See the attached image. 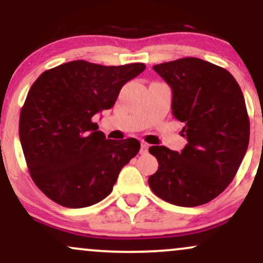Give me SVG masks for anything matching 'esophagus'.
<instances>
[{"label": "esophagus", "instance_id": "obj_1", "mask_svg": "<svg viewBox=\"0 0 263 263\" xmlns=\"http://www.w3.org/2000/svg\"><path fill=\"white\" fill-rule=\"evenodd\" d=\"M147 151H148V144H147L146 142H142V143H141V153H147Z\"/></svg>", "mask_w": 263, "mask_h": 263}]
</instances>
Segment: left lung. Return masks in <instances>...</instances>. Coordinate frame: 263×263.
Listing matches in <instances>:
<instances>
[{"instance_id": "obj_1", "label": "left lung", "mask_w": 263, "mask_h": 263, "mask_svg": "<svg viewBox=\"0 0 263 263\" xmlns=\"http://www.w3.org/2000/svg\"><path fill=\"white\" fill-rule=\"evenodd\" d=\"M172 87V112L185 123L182 152L152 146L158 171L148 178L157 197L178 206L209 203L234 179L249 147L243 93L221 66L182 58L153 66Z\"/></svg>"}]
</instances>
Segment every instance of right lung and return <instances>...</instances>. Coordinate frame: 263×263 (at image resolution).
<instances>
[{
  "label": "right lung",
  "mask_w": 263,
  "mask_h": 263,
  "mask_svg": "<svg viewBox=\"0 0 263 263\" xmlns=\"http://www.w3.org/2000/svg\"><path fill=\"white\" fill-rule=\"evenodd\" d=\"M143 63L105 66L74 60L45 70L21 110L20 140L33 182L65 208H85L112 192L120 171L140 151L136 138L106 140L95 114L115 105Z\"/></svg>",
  "instance_id": "add662e5"
}]
</instances>
